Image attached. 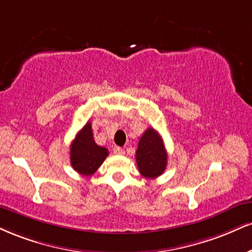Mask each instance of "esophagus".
I'll return each instance as SVG.
<instances>
[{
    "label": "esophagus",
    "mask_w": 252,
    "mask_h": 252,
    "mask_svg": "<svg viewBox=\"0 0 252 252\" xmlns=\"http://www.w3.org/2000/svg\"><path fill=\"white\" fill-rule=\"evenodd\" d=\"M114 154H116V155H123L124 150L122 149V148H120V147H115L114 148Z\"/></svg>",
    "instance_id": "34e87169"
}]
</instances>
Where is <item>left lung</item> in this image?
Masks as SVG:
<instances>
[{"label":"left lung","mask_w":252,"mask_h":252,"mask_svg":"<svg viewBox=\"0 0 252 252\" xmlns=\"http://www.w3.org/2000/svg\"><path fill=\"white\" fill-rule=\"evenodd\" d=\"M136 162L138 171L147 178H156L164 172L168 162V154L163 139L154 128L144 131L138 141L136 150Z\"/></svg>","instance_id":"8db88e82"}]
</instances>
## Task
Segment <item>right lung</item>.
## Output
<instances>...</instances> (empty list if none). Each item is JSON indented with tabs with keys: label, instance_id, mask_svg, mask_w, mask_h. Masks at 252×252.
<instances>
[{
	"label": "right lung",
	"instance_id": "obj_1",
	"mask_svg": "<svg viewBox=\"0 0 252 252\" xmlns=\"http://www.w3.org/2000/svg\"><path fill=\"white\" fill-rule=\"evenodd\" d=\"M109 155L108 149L94 141L92 123L88 122L77 132L70 145V162L74 170L83 176H92Z\"/></svg>",
	"mask_w": 252,
	"mask_h": 252
}]
</instances>
